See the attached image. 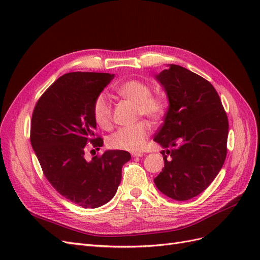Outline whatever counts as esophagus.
<instances>
[{
	"label": "esophagus",
	"mask_w": 260,
	"mask_h": 260,
	"mask_svg": "<svg viewBox=\"0 0 260 260\" xmlns=\"http://www.w3.org/2000/svg\"><path fill=\"white\" fill-rule=\"evenodd\" d=\"M133 157H142L143 156V153H140V152H135L131 154Z\"/></svg>",
	"instance_id": "34e87169"
}]
</instances>
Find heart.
<instances>
[{"label": "heart", "mask_w": 260, "mask_h": 260, "mask_svg": "<svg viewBox=\"0 0 260 260\" xmlns=\"http://www.w3.org/2000/svg\"><path fill=\"white\" fill-rule=\"evenodd\" d=\"M121 96L138 104V115L145 116L152 120H158L166 112V102L158 95L152 94V88L141 80H129L117 89ZM94 120L101 128L107 129L112 124V105L106 94L102 93L93 103ZM152 127L147 121L124 127L115 132L108 140L113 148L122 151L138 152L142 149L151 135Z\"/></svg>", "instance_id": "obj_1"}]
</instances>
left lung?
<instances>
[{
	"instance_id": "8db88e82",
	"label": "left lung",
	"mask_w": 260,
	"mask_h": 260,
	"mask_svg": "<svg viewBox=\"0 0 260 260\" xmlns=\"http://www.w3.org/2000/svg\"><path fill=\"white\" fill-rule=\"evenodd\" d=\"M156 79L169 107L154 139L167 148L154 182L168 198L187 201L205 191L222 168L229 122L216 89L203 77L171 64Z\"/></svg>"
}]
</instances>
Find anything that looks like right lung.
I'll return each instance as SVG.
<instances>
[{"mask_svg":"<svg viewBox=\"0 0 260 260\" xmlns=\"http://www.w3.org/2000/svg\"><path fill=\"white\" fill-rule=\"evenodd\" d=\"M114 75L69 73L59 77L39 99L31 118L30 141L52 186L83 208H96L111 201L121 181V169L131 155L106 151L92 160L84 158L89 143L95 149L93 103ZM94 151V149H92Z\"/></svg>","mask_w":260,"mask_h":260,"instance_id":"add662e5","label":"right lung"}]
</instances>
